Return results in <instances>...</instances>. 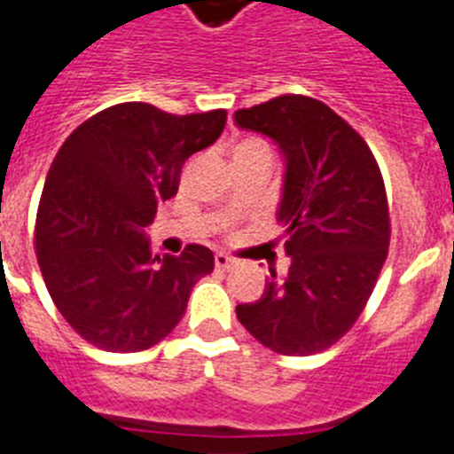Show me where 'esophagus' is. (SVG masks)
<instances>
[{
  "mask_svg": "<svg viewBox=\"0 0 454 454\" xmlns=\"http://www.w3.org/2000/svg\"><path fill=\"white\" fill-rule=\"evenodd\" d=\"M235 264H237L235 257L226 255V253H217V255H215V266H217L219 270H231Z\"/></svg>",
  "mask_w": 454,
  "mask_h": 454,
  "instance_id": "34e87169",
  "label": "esophagus"
}]
</instances>
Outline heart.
Segmentation results:
<instances>
[{
    "mask_svg": "<svg viewBox=\"0 0 454 454\" xmlns=\"http://www.w3.org/2000/svg\"><path fill=\"white\" fill-rule=\"evenodd\" d=\"M260 147H266L264 143L260 141V138H247V141H241L239 145H237L235 154L237 152H248V150H260Z\"/></svg>",
    "mask_w": 454,
    "mask_h": 454,
    "instance_id": "heart-1",
    "label": "heart"
}]
</instances>
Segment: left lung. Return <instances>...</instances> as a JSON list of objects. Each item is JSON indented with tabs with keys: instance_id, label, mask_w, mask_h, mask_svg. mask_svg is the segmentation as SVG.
I'll list each match as a JSON object with an SVG mask.
<instances>
[{
	"instance_id": "8db88e82",
	"label": "left lung",
	"mask_w": 454,
	"mask_h": 454,
	"mask_svg": "<svg viewBox=\"0 0 454 454\" xmlns=\"http://www.w3.org/2000/svg\"><path fill=\"white\" fill-rule=\"evenodd\" d=\"M235 122L273 138L286 156L278 219L291 264L260 300L237 304L264 347L309 356L340 340L365 309L387 260L389 207L365 138L332 107L286 93L237 109Z\"/></svg>"
}]
</instances>
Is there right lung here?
I'll return each mask as SVG.
<instances>
[{
	"instance_id": "obj_1",
	"label": "right lung",
	"mask_w": 454,
	"mask_h": 454,
	"mask_svg": "<svg viewBox=\"0 0 454 454\" xmlns=\"http://www.w3.org/2000/svg\"><path fill=\"white\" fill-rule=\"evenodd\" d=\"M223 125L226 109L176 116L121 103L62 143L33 239L51 300L82 340L118 354L150 349L179 325L197 279L213 273L210 248L188 244L160 260L143 231L176 194L185 160Z\"/></svg>"
}]
</instances>
